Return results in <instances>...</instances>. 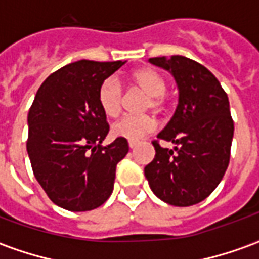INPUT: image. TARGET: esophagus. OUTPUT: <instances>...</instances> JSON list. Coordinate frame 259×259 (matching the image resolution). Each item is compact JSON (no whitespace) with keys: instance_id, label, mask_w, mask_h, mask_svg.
I'll return each instance as SVG.
<instances>
[{"instance_id":"obj_1","label":"esophagus","mask_w":259,"mask_h":259,"mask_svg":"<svg viewBox=\"0 0 259 259\" xmlns=\"http://www.w3.org/2000/svg\"><path fill=\"white\" fill-rule=\"evenodd\" d=\"M136 146H137V143L136 141H129V147L133 150V148H136Z\"/></svg>"}]
</instances>
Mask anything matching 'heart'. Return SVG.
<instances>
[{"instance_id": "obj_1", "label": "heart", "mask_w": 259, "mask_h": 259, "mask_svg": "<svg viewBox=\"0 0 259 259\" xmlns=\"http://www.w3.org/2000/svg\"><path fill=\"white\" fill-rule=\"evenodd\" d=\"M132 80L146 96H148L147 108L159 111L163 108V93L166 89L165 80L152 69H139L132 74ZM123 102L122 85L116 77H108L98 89V104L102 112L109 118L119 115ZM155 129V122L150 116H124L112 124L115 137L129 141H139Z\"/></svg>"}]
</instances>
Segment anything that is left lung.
<instances>
[{
    "mask_svg": "<svg viewBox=\"0 0 259 259\" xmlns=\"http://www.w3.org/2000/svg\"><path fill=\"white\" fill-rule=\"evenodd\" d=\"M172 73L179 100L174 116L157 136L174 150L152 143L155 157L144 168L159 200L190 206L205 200L221 183L230 158L234 124L228 94L213 74L182 55L148 59Z\"/></svg>",
    "mask_w": 259,
    "mask_h": 259,
    "instance_id": "8db88e82",
    "label": "left lung"
}]
</instances>
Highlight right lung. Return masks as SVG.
<instances>
[{"mask_svg":"<svg viewBox=\"0 0 259 259\" xmlns=\"http://www.w3.org/2000/svg\"><path fill=\"white\" fill-rule=\"evenodd\" d=\"M124 62L81 59L66 65L44 80L31 104L27 154L33 174L64 209L91 211L112 194L116 165L129 144L118 137L102 146L109 126L98 89Z\"/></svg>","mask_w":259,"mask_h":259,"instance_id":"right-lung-1","label":"right lung"}]
</instances>
